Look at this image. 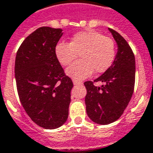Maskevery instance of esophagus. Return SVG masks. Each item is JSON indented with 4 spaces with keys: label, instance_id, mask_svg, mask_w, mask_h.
<instances>
[{
    "label": "esophagus",
    "instance_id": "34e87169",
    "mask_svg": "<svg viewBox=\"0 0 153 153\" xmlns=\"http://www.w3.org/2000/svg\"><path fill=\"white\" fill-rule=\"evenodd\" d=\"M73 83H74V85H82V82H80V81L76 80V79H73Z\"/></svg>",
    "mask_w": 153,
    "mask_h": 153
}]
</instances>
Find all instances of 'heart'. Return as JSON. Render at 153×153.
Wrapping results in <instances>:
<instances>
[{
    "instance_id": "1",
    "label": "heart",
    "mask_w": 153,
    "mask_h": 153,
    "mask_svg": "<svg viewBox=\"0 0 153 153\" xmlns=\"http://www.w3.org/2000/svg\"><path fill=\"white\" fill-rule=\"evenodd\" d=\"M55 53L63 66L69 65L79 54L81 59L66 69L67 75L81 80L90 76L93 72L101 74L106 71L116 56L115 42L111 37L94 30H87L74 34L70 42H59Z\"/></svg>"
}]
</instances>
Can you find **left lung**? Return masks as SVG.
Masks as SVG:
<instances>
[{
	"mask_svg": "<svg viewBox=\"0 0 153 153\" xmlns=\"http://www.w3.org/2000/svg\"><path fill=\"white\" fill-rule=\"evenodd\" d=\"M117 44V53L111 67L94 79L102 85L94 86L85 82L86 112L90 119L99 125H108L118 120L131 99L135 85L136 63L133 52L120 34L111 28Z\"/></svg>",
	"mask_w": 153,
	"mask_h": 153,
	"instance_id": "left-lung-1",
	"label": "left lung"
}]
</instances>
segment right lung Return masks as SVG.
Returning <instances> with one entry per match:
<instances>
[{"instance_id": "right-lung-1", "label": "right lung", "mask_w": 153, "mask_h": 153, "mask_svg": "<svg viewBox=\"0 0 153 153\" xmlns=\"http://www.w3.org/2000/svg\"><path fill=\"white\" fill-rule=\"evenodd\" d=\"M63 34L60 28L39 27L22 42L16 56L20 101L33 122L45 129L59 128L68 116L74 85L55 53Z\"/></svg>"}]
</instances>
